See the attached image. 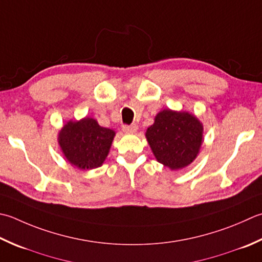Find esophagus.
I'll return each mask as SVG.
<instances>
[{
    "mask_svg": "<svg viewBox=\"0 0 262 262\" xmlns=\"http://www.w3.org/2000/svg\"><path fill=\"white\" fill-rule=\"evenodd\" d=\"M137 126L136 125H124L122 126V130L125 133H135L137 130Z\"/></svg>",
    "mask_w": 262,
    "mask_h": 262,
    "instance_id": "esophagus-1",
    "label": "esophagus"
}]
</instances>
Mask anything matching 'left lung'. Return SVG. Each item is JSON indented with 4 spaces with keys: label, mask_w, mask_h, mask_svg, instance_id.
Masks as SVG:
<instances>
[{
    "label": "left lung",
    "mask_w": 262,
    "mask_h": 262,
    "mask_svg": "<svg viewBox=\"0 0 262 262\" xmlns=\"http://www.w3.org/2000/svg\"><path fill=\"white\" fill-rule=\"evenodd\" d=\"M203 128L188 112L163 110L147 128L146 138L157 160L170 169H182L196 158Z\"/></svg>",
    "instance_id": "obj_1"
}]
</instances>
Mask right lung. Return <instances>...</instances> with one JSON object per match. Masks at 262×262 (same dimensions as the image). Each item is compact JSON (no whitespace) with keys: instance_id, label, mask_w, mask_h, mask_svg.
Instances as JSON below:
<instances>
[{"instance_id":"right-lung-1","label":"right lung","mask_w":262,"mask_h":262,"mask_svg":"<svg viewBox=\"0 0 262 262\" xmlns=\"http://www.w3.org/2000/svg\"><path fill=\"white\" fill-rule=\"evenodd\" d=\"M115 132L101 127L93 118L69 121L59 134V143L71 165L87 170L100 167L109 153Z\"/></svg>"}]
</instances>
